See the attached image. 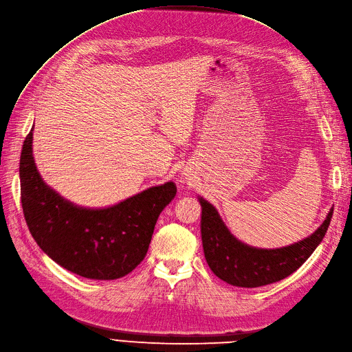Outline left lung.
Here are the masks:
<instances>
[{
	"label": "left lung",
	"mask_w": 352,
	"mask_h": 352,
	"mask_svg": "<svg viewBox=\"0 0 352 352\" xmlns=\"http://www.w3.org/2000/svg\"><path fill=\"white\" fill-rule=\"evenodd\" d=\"M201 204V240L206 261L221 280L240 287H258L279 282L298 270L322 241L333 208L325 221L309 237L280 249H258L237 240L212 204L198 198Z\"/></svg>",
	"instance_id": "obj_1"
}]
</instances>
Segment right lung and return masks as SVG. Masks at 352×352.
I'll return each instance as SVG.
<instances>
[{
  "label": "right lung",
  "instance_id": "add662e5",
  "mask_svg": "<svg viewBox=\"0 0 352 352\" xmlns=\"http://www.w3.org/2000/svg\"><path fill=\"white\" fill-rule=\"evenodd\" d=\"M20 181L25 223L40 249L62 267L98 280L119 279L144 261L160 214L177 194L170 181L112 207L74 206L40 177L33 129L23 145Z\"/></svg>",
  "mask_w": 352,
  "mask_h": 352
}]
</instances>
